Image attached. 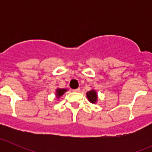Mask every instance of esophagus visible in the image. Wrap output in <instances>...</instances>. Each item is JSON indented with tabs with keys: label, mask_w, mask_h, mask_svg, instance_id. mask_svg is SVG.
<instances>
[{
	"label": "esophagus",
	"mask_w": 152,
	"mask_h": 152,
	"mask_svg": "<svg viewBox=\"0 0 152 152\" xmlns=\"http://www.w3.org/2000/svg\"><path fill=\"white\" fill-rule=\"evenodd\" d=\"M80 89L79 88H78V89H76V90H73V92H76V93H79V92H80Z\"/></svg>",
	"instance_id": "34e87169"
}]
</instances>
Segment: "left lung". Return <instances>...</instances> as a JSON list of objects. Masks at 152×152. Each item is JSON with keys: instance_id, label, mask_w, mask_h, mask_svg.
Here are the masks:
<instances>
[{"instance_id": "obj_1", "label": "left lung", "mask_w": 152, "mask_h": 152, "mask_svg": "<svg viewBox=\"0 0 152 152\" xmlns=\"http://www.w3.org/2000/svg\"><path fill=\"white\" fill-rule=\"evenodd\" d=\"M86 95H87V99H88L89 102H90V103L96 104V102H97L98 101V95L96 90H90V91H88L87 93H86Z\"/></svg>"}]
</instances>
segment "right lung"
I'll return each instance as SVG.
<instances>
[{"instance_id":"add662e5","label":"right lung","mask_w":152,"mask_h":152,"mask_svg":"<svg viewBox=\"0 0 152 152\" xmlns=\"http://www.w3.org/2000/svg\"><path fill=\"white\" fill-rule=\"evenodd\" d=\"M67 91V89H64V88H56V97L57 99H59L65 92Z\"/></svg>"}]
</instances>
